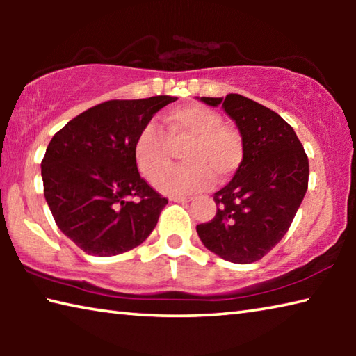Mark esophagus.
Listing matches in <instances>:
<instances>
[{
    "label": "esophagus",
    "mask_w": 356,
    "mask_h": 356,
    "mask_svg": "<svg viewBox=\"0 0 356 356\" xmlns=\"http://www.w3.org/2000/svg\"><path fill=\"white\" fill-rule=\"evenodd\" d=\"M172 202H188L190 197H184V196H172L171 197Z\"/></svg>",
    "instance_id": "34e87169"
}]
</instances>
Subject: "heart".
<instances>
[{
    "label": "heart",
    "instance_id": "1",
    "mask_svg": "<svg viewBox=\"0 0 356 356\" xmlns=\"http://www.w3.org/2000/svg\"><path fill=\"white\" fill-rule=\"evenodd\" d=\"M168 135L155 122H147L138 134L134 156L140 172L154 180L156 190L171 196L204 191L216 180H226L243 160V141L237 130L222 124L218 113L202 105H186L166 114ZM188 140L187 163L161 170L169 164L170 143ZM162 172L160 173L159 171Z\"/></svg>",
    "mask_w": 356,
    "mask_h": 356
}]
</instances>
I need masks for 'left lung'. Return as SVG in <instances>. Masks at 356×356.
I'll return each instance as SVG.
<instances>
[{
    "mask_svg": "<svg viewBox=\"0 0 356 356\" xmlns=\"http://www.w3.org/2000/svg\"><path fill=\"white\" fill-rule=\"evenodd\" d=\"M236 122L243 141L242 165L213 195L216 215L196 231L209 251L234 264L262 259L286 236L308 190L303 144L278 113L240 94L201 97Z\"/></svg>",
    "mask_w": 356,
    "mask_h": 356,
    "instance_id": "8db88e82",
    "label": "left lung"
}]
</instances>
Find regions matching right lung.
Instances as JSON below:
<instances>
[{
	"instance_id": "obj_1",
	"label": "right lung",
	"mask_w": 356,
	"mask_h": 356,
	"mask_svg": "<svg viewBox=\"0 0 356 356\" xmlns=\"http://www.w3.org/2000/svg\"><path fill=\"white\" fill-rule=\"evenodd\" d=\"M177 97L110 100L78 114L48 144L44 195L58 227L86 254L136 248L168 204L141 179L134 144L154 114Z\"/></svg>"
}]
</instances>
